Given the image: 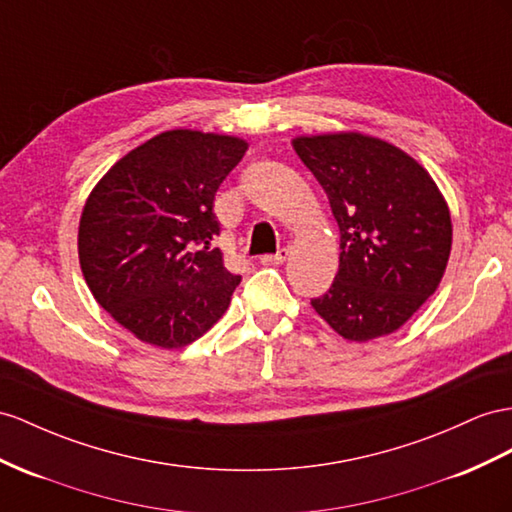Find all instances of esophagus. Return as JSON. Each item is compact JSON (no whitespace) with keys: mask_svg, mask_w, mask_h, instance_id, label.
<instances>
[{"mask_svg":"<svg viewBox=\"0 0 512 512\" xmlns=\"http://www.w3.org/2000/svg\"><path fill=\"white\" fill-rule=\"evenodd\" d=\"M287 255H290V251H287V248H281L277 255H264V257H261V264H264V266H279V264H283V261L287 259Z\"/></svg>","mask_w":512,"mask_h":512,"instance_id":"obj_1","label":"esophagus"}]
</instances>
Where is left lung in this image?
<instances>
[{
	"mask_svg": "<svg viewBox=\"0 0 512 512\" xmlns=\"http://www.w3.org/2000/svg\"><path fill=\"white\" fill-rule=\"evenodd\" d=\"M339 225V270L311 300L348 342L396 333L437 292L452 251L450 207L428 170L361 131L292 138Z\"/></svg>",
	"mask_w": 512,
	"mask_h": 512,
	"instance_id": "8db88e82",
	"label": "left lung"
}]
</instances>
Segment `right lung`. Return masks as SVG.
<instances>
[{"label":"right lung","instance_id":"right-lung-1","mask_svg":"<svg viewBox=\"0 0 512 512\" xmlns=\"http://www.w3.org/2000/svg\"><path fill=\"white\" fill-rule=\"evenodd\" d=\"M248 149L240 136L168 129L90 190L77 231L97 303L140 342L177 350L222 318L240 283L212 248L214 194Z\"/></svg>","mask_w":512,"mask_h":512}]
</instances>
